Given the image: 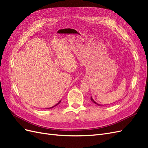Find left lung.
Masks as SVG:
<instances>
[{
    "label": "left lung",
    "mask_w": 148,
    "mask_h": 148,
    "mask_svg": "<svg viewBox=\"0 0 148 148\" xmlns=\"http://www.w3.org/2000/svg\"><path fill=\"white\" fill-rule=\"evenodd\" d=\"M91 101L93 102V103H95V104H96V105H97V106H102V105H101V104H98V103H97L95 100H94L93 99H92V97H91Z\"/></svg>",
    "instance_id": "left-lung-1"
}]
</instances>
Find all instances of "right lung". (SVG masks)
I'll list each match as a JSON object with an SVG mask.
<instances>
[{
  "mask_svg": "<svg viewBox=\"0 0 148 148\" xmlns=\"http://www.w3.org/2000/svg\"><path fill=\"white\" fill-rule=\"evenodd\" d=\"M60 102H61V101H59V102H58L57 104H56L55 106H52V107H49V108H47V109H52V108H53V107H56V106H57L58 104H60Z\"/></svg>",
  "mask_w": 148,
  "mask_h": 148,
  "instance_id": "right-lung-1",
  "label": "right lung"
}]
</instances>
